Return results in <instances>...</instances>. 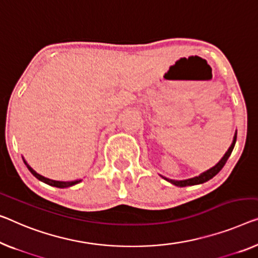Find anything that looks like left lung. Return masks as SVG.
Masks as SVG:
<instances>
[{
  "instance_id": "1",
  "label": "left lung",
  "mask_w": 258,
  "mask_h": 258,
  "mask_svg": "<svg viewBox=\"0 0 258 258\" xmlns=\"http://www.w3.org/2000/svg\"><path fill=\"white\" fill-rule=\"evenodd\" d=\"M235 142H236V133H235V136H234V139H233L232 145H230V147L228 148V151L226 152L224 157H222V159L219 161V162L215 164L213 168H211L207 171L203 172V174L197 176V177H194V178H190V179H185V180H174V179H168V178H164V179H167L168 182H170L171 184H174V185H177V186L196 185V184H202V183L207 182V180H209V179L213 178L214 176L217 175L218 172L220 171L222 168H224L226 162H227L228 157L230 156V154H232V152H233V148H234V146H235Z\"/></svg>"
}]
</instances>
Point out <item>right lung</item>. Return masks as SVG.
<instances>
[{
  "mask_svg": "<svg viewBox=\"0 0 258 258\" xmlns=\"http://www.w3.org/2000/svg\"><path fill=\"white\" fill-rule=\"evenodd\" d=\"M24 163L26 164V167H28V169H29V170L31 171V174H32V175L34 176V177H37L38 179L41 180V182L47 183V184H49V185H52V186H56V187H68V186H72V185H74V184H78V183H80V182H81V179H79V180H73V182H59V180L48 179V178L44 177V176H41V175H39V174H37V172L34 171L33 169L31 168V167L29 166V164L25 162V161H24Z\"/></svg>",
  "mask_w": 258,
  "mask_h": 258,
  "instance_id": "obj_1",
  "label": "right lung"
}]
</instances>
